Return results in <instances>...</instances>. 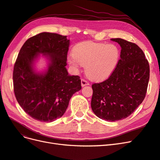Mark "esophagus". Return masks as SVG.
Returning <instances> with one entry per match:
<instances>
[{
  "mask_svg": "<svg viewBox=\"0 0 160 160\" xmlns=\"http://www.w3.org/2000/svg\"><path fill=\"white\" fill-rule=\"evenodd\" d=\"M81 86L82 87H84V86H86V85H89V83L88 81H87L86 80H85L84 79H82L81 81Z\"/></svg>",
  "mask_w": 160,
  "mask_h": 160,
  "instance_id": "34e87169",
  "label": "esophagus"
}]
</instances>
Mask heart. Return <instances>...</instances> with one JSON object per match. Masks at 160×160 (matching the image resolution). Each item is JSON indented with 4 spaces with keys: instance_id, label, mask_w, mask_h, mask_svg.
<instances>
[{
    "instance_id": "heart-1",
    "label": "heart",
    "mask_w": 160,
    "mask_h": 160,
    "mask_svg": "<svg viewBox=\"0 0 160 160\" xmlns=\"http://www.w3.org/2000/svg\"><path fill=\"white\" fill-rule=\"evenodd\" d=\"M120 58V51L114 44L85 41L77 44L70 57L69 63L74 67H85L89 79L100 81L113 73Z\"/></svg>"
}]
</instances>
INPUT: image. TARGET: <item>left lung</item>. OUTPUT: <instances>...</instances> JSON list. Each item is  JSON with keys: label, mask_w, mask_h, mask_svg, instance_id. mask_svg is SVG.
I'll list each match as a JSON object with an SVG mask.
<instances>
[{"label": "left lung", "mask_w": 160, "mask_h": 160, "mask_svg": "<svg viewBox=\"0 0 160 160\" xmlns=\"http://www.w3.org/2000/svg\"><path fill=\"white\" fill-rule=\"evenodd\" d=\"M120 45V59L109 78L92 85L91 106L100 119L116 122L133 113L146 97L149 65L143 51L135 43L111 38Z\"/></svg>", "instance_id": "8db88e82"}]
</instances>
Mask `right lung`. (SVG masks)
Instances as JSON below:
<instances>
[{"instance_id":"obj_1","label":"right lung","mask_w":160,"mask_h":160,"mask_svg":"<svg viewBox=\"0 0 160 160\" xmlns=\"http://www.w3.org/2000/svg\"><path fill=\"white\" fill-rule=\"evenodd\" d=\"M70 40L67 36L41 32L31 37L19 51L13 71L14 92L18 103L31 118L51 122L62 117L70 99L81 89L80 77L67 70ZM47 68L36 69L40 55Z\"/></svg>"}]
</instances>
